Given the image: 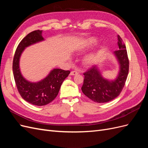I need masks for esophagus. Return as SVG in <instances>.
<instances>
[{"instance_id": "34e87169", "label": "esophagus", "mask_w": 148, "mask_h": 148, "mask_svg": "<svg viewBox=\"0 0 148 148\" xmlns=\"http://www.w3.org/2000/svg\"><path fill=\"white\" fill-rule=\"evenodd\" d=\"M79 73L78 72V71H71L70 72V75H77V74H78Z\"/></svg>"}]
</instances>
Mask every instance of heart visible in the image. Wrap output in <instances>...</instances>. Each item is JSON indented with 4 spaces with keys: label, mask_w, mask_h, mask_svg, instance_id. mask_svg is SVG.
Here are the masks:
<instances>
[{
    "label": "heart",
    "mask_w": 148,
    "mask_h": 148,
    "mask_svg": "<svg viewBox=\"0 0 148 148\" xmlns=\"http://www.w3.org/2000/svg\"><path fill=\"white\" fill-rule=\"evenodd\" d=\"M97 42V40L95 37H90L86 39L82 40L81 41L78 42L76 47V50L78 52H82L86 50L88 48L96 44ZM97 60V53L96 52H93L85 56L83 62L86 65H91L96 62Z\"/></svg>",
    "instance_id": "heart-1"
}]
</instances>
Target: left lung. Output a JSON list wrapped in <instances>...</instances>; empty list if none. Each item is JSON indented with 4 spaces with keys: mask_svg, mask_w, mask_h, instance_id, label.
Listing matches in <instances>:
<instances>
[{
    "mask_svg": "<svg viewBox=\"0 0 148 148\" xmlns=\"http://www.w3.org/2000/svg\"><path fill=\"white\" fill-rule=\"evenodd\" d=\"M117 38L119 49L114 52L120 65L117 78L111 81L104 79L96 65L83 73L84 78L82 90L85 96L96 102L104 103L114 99L122 92L126 82L129 60L126 46L119 35H117Z\"/></svg>",
    "mask_w": 148,
    "mask_h": 148,
    "instance_id": "obj_1",
    "label": "left lung"
}]
</instances>
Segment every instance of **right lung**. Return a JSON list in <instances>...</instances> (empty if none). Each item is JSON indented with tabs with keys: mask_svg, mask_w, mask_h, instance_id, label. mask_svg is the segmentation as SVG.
<instances>
[{
	"mask_svg": "<svg viewBox=\"0 0 148 148\" xmlns=\"http://www.w3.org/2000/svg\"><path fill=\"white\" fill-rule=\"evenodd\" d=\"M42 31H32L21 40L18 46L13 60V73L18 91L22 98L31 104L42 106L48 104L57 97L61 85L70 71L59 69L52 70L44 79L31 83L22 76L19 66L20 57L25 47L43 41Z\"/></svg>",
	"mask_w": 148,
	"mask_h": 148,
	"instance_id": "right-lung-1",
	"label": "right lung"
}]
</instances>
